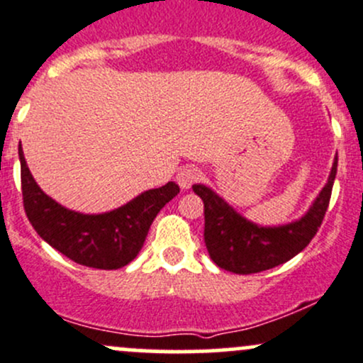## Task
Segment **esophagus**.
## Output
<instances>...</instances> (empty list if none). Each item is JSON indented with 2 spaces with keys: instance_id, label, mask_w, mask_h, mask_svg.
I'll return each mask as SVG.
<instances>
[{
  "instance_id": "34e87169",
  "label": "esophagus",
  "mask_w": 363,
  "mask_h": 363,
  "mask_svg": "<svg viewBox=\"0 0 363 363\" xmlns=\"http://www.w3.org/2000/svg\"><path fill=\"white\" fill-rule=\"evenodd\" d=\"M200 179V170L194 169V167H182L177 172V182L182 189L191 188L193 182H196Z\"/></svg>"
}]
</instances>
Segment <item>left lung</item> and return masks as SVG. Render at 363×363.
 <instances>
[{
    "label": "left lung",
    "instance_id": "obj_1",
    "mask_svg": "<svg viewBox=\"0 0 363 363\" xmlns=\"http://www.w3.org/2000/svg\"><path fill=\"white\" fill-rule=\"evenodd\" d=\"M335 172L337 156L334 160L329 181L313 201L310 211L294 223L273 228L250 223L211 188L194 184L193 191L203 200V238L212 261L226 272L250 274L284 264L306 249L325 217Z\"/></svg>",
    "mask_w": 363,
    "mask_h": 363
}]
</instances>
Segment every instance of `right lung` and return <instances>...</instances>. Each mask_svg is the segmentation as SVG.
Instances as JSON below:
<instances>
[{
    "label": "right lung",
    "mask_w": 363,
    "mask_h": 363,
    "mask_svg": "<svg viewBox=\"0 0 363 363\" xmlns=\"http://www.w3.org/2000/svg\"><path fill=\"white\" fill-rule=\"evenodd\" d=\"M24 211L38 235L71 261L95 269L127 266L143 249L151 223L174 196L179 186L144 191L123 207L106 213H79L62 207L41 191L18 147Z\"/></svg>",
    "instance_id": "1"
}]
</instances>
